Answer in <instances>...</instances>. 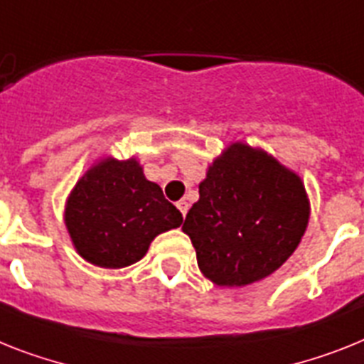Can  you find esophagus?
<instances>
[{
  "instance_id": "1",
  "label": "esophagus",
  "mask_w": 364,
  "mask_h": 364,
  "mask_svg": "<svg viewBox=\"0 0 364 364\" xmlns=\"http://www.w3.org/2000/svg\"><path fill=\"white\" fill-rule=\"evenodd\" d=\"M177 209L181 210L183 216H187V213H188V201L187 200H179V201H177Z\"/></svg>"
}]
</instances>
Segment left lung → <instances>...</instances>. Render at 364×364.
Wrapping results in <instances>:
<instances>
[{
    "instance_id": "left-lung-1",
    "label": "left lung",
    "mask_w": 364,
    "mask_h": 364,
    "mask_svg": "<svg viewBox=\"0 0 364 364\" xmlns=\"http://www.w3.org/2000/svg\"><path fill=\"white\" fill-rule=\"evenodd\" d=\"M301 177L261 148L233 142L209 164L183 233L218 287L264 279L291 257L309 224Z\"/></svg>"
}]
</instances>
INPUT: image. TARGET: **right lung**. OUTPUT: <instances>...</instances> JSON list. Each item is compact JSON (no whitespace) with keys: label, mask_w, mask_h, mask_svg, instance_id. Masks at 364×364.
I'll use <instances>...</instances> for the list:
<instances>
[{"label":"right lung","mask_w":364,"mask_h":364,"mask_svg":"<svg viewBox=\"0 0 364 364\" xmlns=\"http://www.w3.org/2000/svg\"><path fill=\"white\" fill-rule=\"evenodd\" d=\"M64 224L85 261L124 268L144 257L157 235L179 228L183 216L135 157H103L70 192Z\"/></svg>","instance_id":"right-lung-1"}]
</instances>
